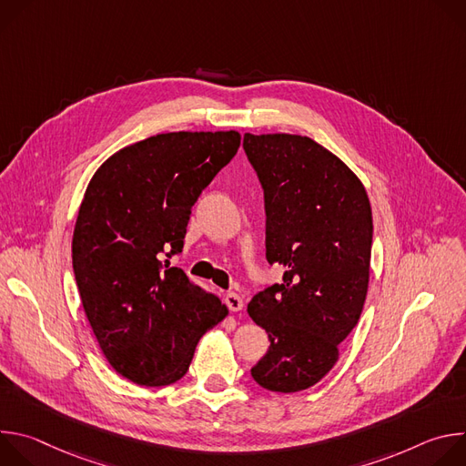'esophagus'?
<instances>
[{
  "label": "esophagus",
  "instance_id": "esophagus-1",
  "mask_svg": "<svg viewBox=\"0 0 466 466\" xmlns=\"http://www.w3.org/2000/svg\"><path fill=\"white\" fill-rule=\"evenodd\" d=\"M225 302H227V306L232 309V311H241L243 309V299L238 295V293H228L227 297H225Z\"/></svg>",
  "mask_w": 466,
  "mask_h": 466
}]
</instances>
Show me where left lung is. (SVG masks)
I'll use <instances>...</instances> for the list:
<instances>
[{
	"mask_svg": "<svg viewBox=\"0 0 466 466\" xmlns=\"http://www.w3.org/2000/svg\"><path fill=\"white\" fill-rule=\"evenodd\" d=\"M243 149L263 187L265 256L282 284L252 297L250 319L271 347L250 374L263 389L297 392L339 360L360 320L370 273L372 212L354 171L308 137L247 135Z\"/></svg>",
	"mask_w": 466,
	"mask_h": 466,
	"instance_id": "obj_1",
	"label": "left lung"
}]
</instances>
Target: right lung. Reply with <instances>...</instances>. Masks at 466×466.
I'll list each match as a JSON object with an SVG mask.
<instances>
[{"label":"right lung","mask_w":466,"mask_h":466,"mask_svg":"<svg viewBox=\"0 0 466 466\" xmlns=\"http://www.w3.org/2000/svg\"><path fill=\"white\" fill-rule=\"evenodd\" d=\"M239 144L236 130L157 135L106 158L85 191L76 282L106 361L138 385L180 380L198 339L228 315L167 258L182 250L191 207Z\"/></svg>","instance_id":"1"}]
</instances>
